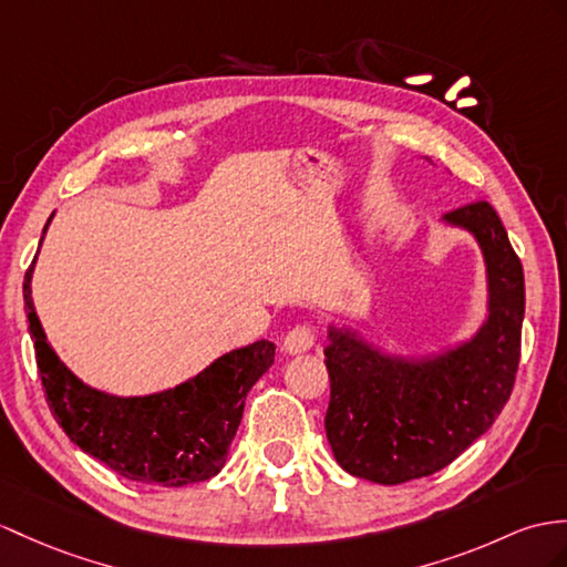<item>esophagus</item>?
<instances>
[{"label": "esophagus", "mask_w": 567, "mask_h": 567, "mask_svg": "<svg viewBox=\"0 0 567 567\" xmlns=\"http://www.w3.org/2000/svg\"><path fill=\"white\" fill-rule=\"evenodd\" d=\"M312 343H315V331H312V327L300 324V327H293V329L286 334V339H284V351L291 353V355L306 353V351L312 349Z\"/></svg>", "instance_id": "obj_1"}]
</instances>
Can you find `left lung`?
Returning <instances> with one entry per match:
<instances>
[{
    "mask_svg": "<svg viewBox=\"0 0 567 567\" xmlns=\"http://www.w3.org/2000/svg\"><path fill=\"white\" fill-rule=\"evenodd\" d=\"M443 224L472 233L486 265V320L472 339L406 358L372 347L351 327H327V440L343 472L384 486L457 460L501 416L517 375L524 271L501 216L476 202L445 214Z\"/></svg>",
    "mask_w": 567,
    "mask_h": 567,
    "instance_id": "obj_1",
    "label": "left lung"
}]
</instances>
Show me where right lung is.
Returning <instances> with one entry per match:
<instances>
[{"mask_svg":"<svg viewBox=\"0 0 567 567\" xmlns=\"http://www.w3.org/2000/svg\"><path fill=\"white\" fill-rule=\"evenodd\" d=\"M35 259L23 279L25 315L50 411L69 440L130 481L179 488L216 476L243 421L247 392L274 363V343L259 339L228 351L163 392H101L79 380L50 347L31 296Z\"/></svg>","mask_w":567,"mask_h":567,"instance_id":"obj_1","label":"right lung"}]
</instances>
